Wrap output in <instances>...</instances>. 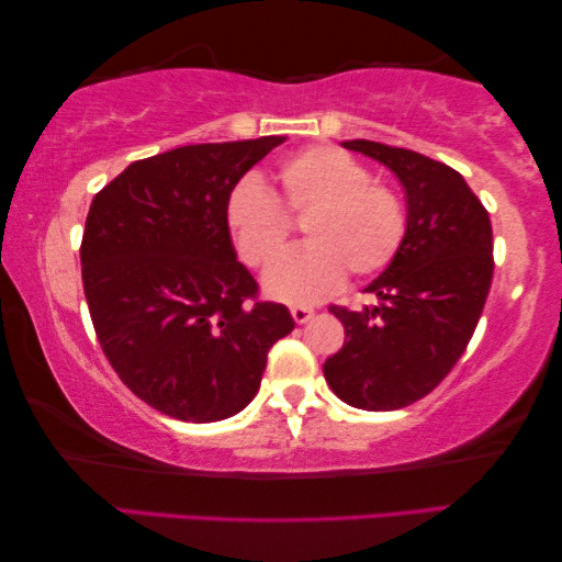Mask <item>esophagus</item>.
Masks as SVG:
<instances>
[{"mask_svg":"<svg viewBox=\"0 0 562 562\" xmlns=\"http://www.w3.org/2000/svg\"><path fill=\"white\" fill-rule=\"evenodd\" d=\"M291 316L296 324H306V321L314 318V308H306V306H293L291 308Z\"/></svg>","mask_w":562,"mask_h":562,"instance_id":"obj_1","label":"esophagus"}]
</instances>
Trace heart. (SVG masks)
I'll return each instance as SVG.
<instances>
[{"mask_svg": "<svg viewBox=\"0 0 562 562\" xmlns=\"http://www.w3.org/2000/svg\"><path fill=\"white\" fill-rule=\"evenodd\" d=\"M281 204L259 179L246 177L226 199V228L241 259L271 266L289 244L291 218H303L306 246L263 276L269 296L316 303L341 289L346 273L366 279L389 266L406 236V209L391 187L334 146L291 154L276 171Z\"/></svg>", "mask_w": 562, "mask_h": 562, "instance_id": "b5f03b06", "label": "heart"}]
</instances>
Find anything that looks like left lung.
Listing matches in <instances>:
<instances>
[{"mask_svg":"<svg viewBox=\"0 0 562 562\" xmlns=\"http://www.w3.org/2000/svg\"><path fill=\"white\" fill-rule=\"evenodd\" d=\"M344 146L398 177L408 214L398 254L366 286L379 303L363 311L330 306L346 341L324 375L348 406L406 408L446 379L471 341L493 281L491 218L446 164L379 142Z\"/></svg>","mask_w":562,"mask_h":562,"instance_id":"obj_1","label":"left lung"}]
</instances>
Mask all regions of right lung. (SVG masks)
I'll use <instances>...</instances> for the list:
<instances>
[{
    "label": "right lung",
    "instance_id": "obj_1",
    "mask_svg": "<svg viewBox=\"0 0 562 562\" xmlns=\"http://www.w3.org/2000/svg\"><path fill=\"white\" fill-rule=\"evenodd\" d=\"M283 142L179 146L128 164L91 201L79 256L99 344L164 416H236L271 346L293 330L286 306L256 299L226 228L232 189Z\"/></svg>",
    "mask_w": 562,
    "mask_h": 562
}]
</instances>
